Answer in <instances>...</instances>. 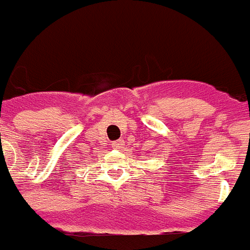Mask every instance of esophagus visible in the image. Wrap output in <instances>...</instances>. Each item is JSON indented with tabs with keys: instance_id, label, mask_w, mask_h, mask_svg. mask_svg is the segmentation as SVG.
<instances>
[{
	"instance_id": "34e87169",
	"label": "esophagus",
	"mask_w": 250,
	"mask_h": 250,
	"mask_svg": "<svg viewBox=\"0 0 250 250\" xmlns=\"http://www.w3.org/2000/svg\"><path fill=\"white\" fill-rule=\"evenodd\" d=\"M123 146H125V143H123L122 140H118V142H114V143H112V147H114V148H122Z\"/></svg>"
}]
</instances>
